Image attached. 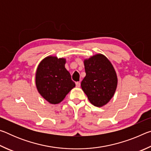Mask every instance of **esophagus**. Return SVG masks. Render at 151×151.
<instances>
[{"mask_svg":"<svg viewBox=\"0 0 151 151\" xmlns=\"http://www.w3.org/2000/svg\"><path fill=\"white\" fill-rule=\"evenodd\" d=\"M81 83L80 82H76V87H80Z\"/></svg>","mask_w":151,"mask_h":151,"instance_id":"obj_1","label":"esophagus"}]
</instances>
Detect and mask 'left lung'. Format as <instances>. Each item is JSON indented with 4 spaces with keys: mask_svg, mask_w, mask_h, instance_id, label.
<instances>
[{
    "mask_svg": "<svg viewBox=\"0 0 151 151\" xmlns=\"http://www.w3.org/2000/svg\"><path fill=\"white\" fill-rule=\"evenodd\" d=\"M85 77L81 88L93 105L101 107L113 96L117 86V77L112 64L102 55L85 60Z\"/></svg>",
    "mask_w": 151,
    "mask_h": 151,
    "instance_id": "left-lung-1",
    "label": "left lung"
}]
</instances>
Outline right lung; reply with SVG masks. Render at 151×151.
<instances>
[{"label": "right lung", "mask_w": 151, "mask_h": 151, "mask_svg": "<svg viewBox=\"0 0 151 151\" xmlns=\"http://www.w3.org/2000/svg\"><path fill=\"white\" fill-rule=\"evenodd\" d=\"M65 58L48 57L38 66L36 85L43 98L51 104L60 103L75 86L70 73L65 67Z\"/></svg>", "instance_id": "right-lung-1"}]
</instances>
